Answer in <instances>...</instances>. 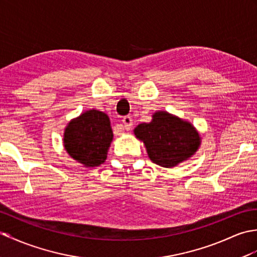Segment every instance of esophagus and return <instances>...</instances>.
Wrapping results in <instances>:
<instances>
[{
	"label": "esophagus",
	"mask_w": 257,
	"mask_h": 257,
	"mask_svg": "<svg viewBox=\"0 0 257 257\" xmlns=\"http://www.w3.org/2000/svg\"><path fill=\"white\" fill-rule=\"evenodd\" d=\"M133 121H134L133 118H131L130 116H124L121 120L123 128L126 130H130L131 127H133Z\"/></svg>",
	"instance_id": "esophagus-1"
}]
</instances>
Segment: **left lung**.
Masks as SVG:
<instances>
[{
	"label": "left lung",
	"instance_id": "left-lung-1",
	"mask_svg": "<svg viewBox=\"0 0 257 257\" xmlns=\"http://www.w3.org/2000/svg\"><path fill=\"white\" fill-rule=\"evenodd\" d=\"M134 133L145 143L152 162L163 168L171 169L188 160L200 146L193 124L168 111L154 112L151 122L138 124Z\"/></svg>",
	"mask_w": 257,
	"mask_h": 257
}]
</instances>
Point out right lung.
<instances>
[{
	"label": "right lung",
	"instance_id": "1",
	"mask_svg": "<svg viewBox=\"0 0 257 257\" xmlns=\"http://www.w3.org/2000/svg\"><path fill=\"white\" fill-rule=\"evenodd\" d=\"M112 137L109 117L91 109L68 123L63 143L71 158L86 168H94L105 162Z\"/></svg>",
	"mask_w": 257,
	"mask_h": 257
}]
</instances>
